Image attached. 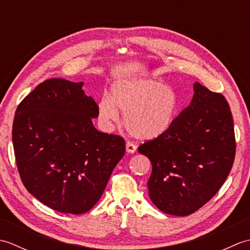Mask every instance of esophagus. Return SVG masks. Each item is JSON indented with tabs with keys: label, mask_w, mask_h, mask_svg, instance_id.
Segmentation results:
<instances>
[{
	"label": "esophagus",
	"mask_w": 250,
	"mask_h": 250,
	"mask_svg": "<svg viewBox=\"0 0 250 250\" xmlns=\"http://www.w3.org/2000/svg\"><path fill=\"white\" fill-rule=\"evenodd\" d=\"M125 148H126V152L128 153H133V152H135L136 151V145L135 144H133V143H131V142H128L126 143V145H125Z\"/></svg>",
	"instance_id": "1"
}]
</instances>
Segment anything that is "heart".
Instances as JSON below:
<instances>
[{
    "label": "heart",
    "instance_id": "obj_1",
    "mask_svg": "<svg viewBox=\"0 0 250 250\" xmlns=\"http://www.w3.org/2000/svg\"><path fill=\"white\" fill-rule=\"evenodd\" d=\"M118 109L125 114L124 124L139 140H152L172 125L179 110V98L171 87L155 79L140 78L117 83L110 99L99 103V116L106 124L118 120Z\"/></svg>",
    "mask_w": 250,
    "mask_h": 250
}]
</instances>
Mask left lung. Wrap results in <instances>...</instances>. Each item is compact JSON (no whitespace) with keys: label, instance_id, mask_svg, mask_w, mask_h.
I'll use <instances>...</instances> for the list:
<instances>
[{"label":"left lung","instance_id":"left-lung-1","mask_svg":"<svg viewBox=\"0 0 250 250\" xmlns=\"http://www.w3.org/2000/svg\"><path fill=\"white\" fill-rule=\"evenodd\" d=\"M194 95L169 129L139 146L149 158V196L163 213L188 216L224 185L234 162L236 142L224 95L194 83Z\"/></svg>","mask_w":250,"mask_h":250}]
</instances>
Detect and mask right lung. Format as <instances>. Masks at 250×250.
Instances as JSON below:
<instances>
[{
  "label": "right lung",
  "mask_w": 250,
  "mask_h": 250,
  "mask_svg": "<svg viewBox=\"0 0 250 250\" xmlns=\"http://www.w3.org/2000/svg\"><path fill=\"white\" fill-rule=\"evenodd\" d=\"M83 84L47 79L21 101L13 124L16 164L24 187L63 214L91 209L125 152L124 137L93 126L99 106Z\"/></svg>",
  "instance_id": "1"
}]
</instances>
